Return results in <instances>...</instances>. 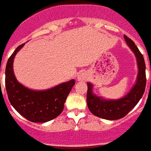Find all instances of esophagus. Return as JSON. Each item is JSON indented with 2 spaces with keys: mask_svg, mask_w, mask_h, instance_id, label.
<instances>
[{
  "mask_svg": "<svg viewBox=\"0 0 151 151\" xmlns=\"http://www.w3.org/2000/svg\"><path fill=\"white\" fill-rule=\"evenodd\" d=\"M88 79V73L86 72H80L78 75V80L79 81H86Z\"/></svg>",
  "mask_w": 151,
  "mask_h": 151,
  "instance_id": "34e87169",
  "label": "esophagus"
}]
</instances>
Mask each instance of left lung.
<instances>
[{
	"label": "left lung",
	"instance_id": "left-lung-1",
	"mask_svg": "<svg viewBox=\"0 0 151 151\" xmlns=\"http://www.w3.org/2000/svg\"><path fill=\"white\" fill-rule=\"evenodd\" d=\"M125 41L137 59L138 73L134 85L127 95L119 99H105L93 93V85L88 82L87 104L91 112L99 118L116 120L123 118L135 107L146 88V65L143 55L135 43L124 35Z\"/></svg>",
	"mask_w": 151,
	"mask_h": 151
}]
</instances>
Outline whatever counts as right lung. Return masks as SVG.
Listing matches in <instances>:
<instances>
[{"label":"right lung","mask_w":151,"mask_h":151,"mask_svg":"<svg viewBox=\"0 0 151 151\" xmlns=\"http://www.w3.org/2000/svg\"><path fill=\"white\" fill-rule=\"evenodd\" d=\"M24 43L16 48L8 59L5 69V86L10 103L23 117L32 122H46L62 112L67 96L75 84L73 79L46 90H32L18 81L13 70L17 52Z\"/></svg>","instance_id":"1"}]
</instances>
